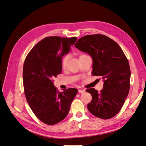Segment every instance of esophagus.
Masks as SVG:
<instances>
[{
	"label": "esophagus",
	"mask_w": 146,
	"mask_h": 146,
	"mask_svg": "<svg viewBox=\"0 0 146 146\" xmlns=\"http://www.w3.org/2000/svg\"><path fill=\"white\" fill-rule=\"evenodd\" d=\"M78 92H79V94H83V93H84V92H85V90H84V89H80V90H78Z\"/></svg>",
	"instance_id": "obj_1"
}]
</instances>
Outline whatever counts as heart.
<instances>
[{"label": "heart", "mask_w": 146, "mask_h": 146, "mask_svg": "<svg viewBox=\"0 0 146 146\" xmlns=\"http://www.w3.org/2000/svg\"><path fill=\"white\" fill-rule=\"evenodd\" d=\"M87 56V55H85V54H82L80 56L79 58H81V57H83V56ZM68 60H69V57L68 56H65L64 57L62 60V62H61V66L63 69H65L66 66H67V62H68Z\"/></svg>", "instance_id": "b5f03b06"}]
</instances>
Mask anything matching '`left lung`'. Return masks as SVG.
Instances as JSON below:
<instances>
[{"label": "left lung", "instance_id": "1", "mask_svg": "<svg viewBox=\"0 0 146 146\" xmlns=\"http://www.w3.org/2000/svg\"><path fill=\"white\" fill-rule=\"evenodd\" d=\"M75 46L93 59L92 75L104 82L100 92L88 88L92 97L87 108L97 118L108 119L116 115L123 107L130 88L129 64L116 42L101 34L86 35Z\"/></svg>", "mask_w": 146, "mask_h": 146}]
</instances>
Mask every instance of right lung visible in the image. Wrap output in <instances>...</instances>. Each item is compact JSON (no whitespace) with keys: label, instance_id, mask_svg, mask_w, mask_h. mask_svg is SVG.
<instances>
[{"label":"right lung","instance_id":"add662e5","mask_svg":"<svg viewBox=\"0 0 146 146\" xmlns=\"http://www.w3.org/2000/svg\"><path fill=\"white\" fill-rule=\"evenodd\" d=\"M76 37L49 36L35 45L25 59L24 92L28 105L37 118L48 125L61 122L68 115L77 89L60 92L53 78L62 71V58L77 41Z\"/></svg>","mask_w":146,"mask_h":146}]
</instances>
